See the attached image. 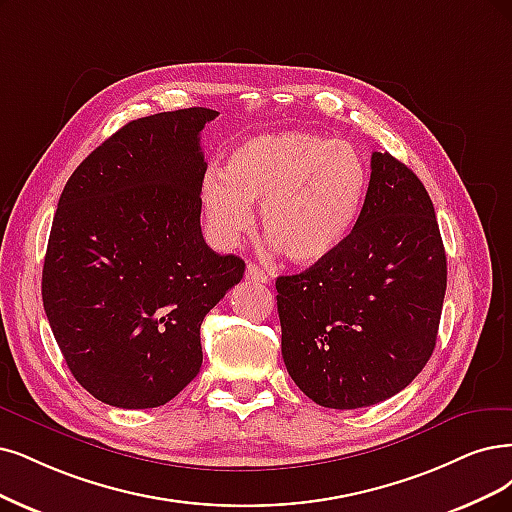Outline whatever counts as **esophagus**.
Listing matches in <instances>:
<instances>
[{
  "mask_svg": "<svg viewBox=\"0 0 512 512\" xmlns=\"http://www.w3.org/2000/svg\"><path fill=\"white\" fill-rule=\"evenodd\" d=\"M244 278L251 280V282H261V285H268V282H270V276L266 274V270H261L259 266H255V263H249V266H246Z\"/></svg>",
  "mask_w": 512,
  "mask_h": 512,
  "instance_id": "34e87169",
  "label": "esophagus"
}]
</instances>
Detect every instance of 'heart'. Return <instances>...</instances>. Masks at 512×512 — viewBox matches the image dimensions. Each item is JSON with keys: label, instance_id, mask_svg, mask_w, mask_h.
<instances>
[{"label": "heart", "instance_id": "b5f03b06", "mask_svg": "<svg viewBox=\"0 0 512 512\" xmlns=\"http://www.w3.org/2000/svg\"><path fill=\"white\" fill-rule=\"evenodd\" d=\"M367 189L369 168L352 143L291 130L234 147L221 175L204 177L200 198L219 246H234L261 204V232L274 249L295 266H316L352 236Z\"/></svg>", "mask_w": 512, "mask_h": 512}]
</instances>
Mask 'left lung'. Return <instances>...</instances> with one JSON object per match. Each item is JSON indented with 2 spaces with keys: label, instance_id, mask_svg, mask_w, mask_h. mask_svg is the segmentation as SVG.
<instances>
[{
  "label": "left lung",
  "instance_id": "8db88e82",
  "mask_svg": "<svg viewBox=\"0 0 512 512\" xmlns=\"http://www.w3.org/2000/svg\"><path fill=\"white\" fill-rule=\"evenodd\" d=\"M445 289L447 257L426 187L388 151H373L365 208L348 242L276 280L293 382L329 409L390 399L428 363Z\"/></svg>",
  "mask_w": 512,
  "mask_h": 512
}]
</instances>
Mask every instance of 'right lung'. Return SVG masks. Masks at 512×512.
Wrapping results in <instances>:
<instances>
[{
    "label": "right lung",
    "instance_id": "add662e5",
    "mask_svg": "<svg viewBox=\"0 0 512 512\" xmlns=\"http://www.w3.org/2000/svg\"><path fill=\"white\" fill-rule=\"evenodd\" d=\"M219 111L132 120L73 170L42 272L50 329L75 380L122 409L168 403L202 365L200 325L242 280L200 227V132Z\"/></svg>",
    "mask_w": 512,
    "mask_h": 512
}]
</instances>
